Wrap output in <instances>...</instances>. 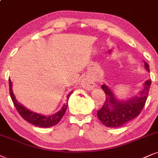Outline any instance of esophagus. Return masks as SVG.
Wrapping results in <instances>:
<instances>
[{
    "instance_id": "obj_1",
    "label": "esophagus",
    "mask_w": 158,
    "mask_h": 158,
    "mask_svg": "<svg viewBox=\"0 0 158 158\" xmlns=\"http://www.w3.org/2000/svg\"><path fill=\"white\" fill-rule=\"evenodd\" d=\"M81 85L85 89H92L95 86L94 81L89 77H84L81 81Z\"/></svg>"
}]
</instances>
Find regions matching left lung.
I'll return each mask as SVG.
<instances>
[{"label": "left lung", "mask_w": 158, "mask_h": 158, "mask_svg": "<svg viewBox=\"0 0 158 158\" xmlns=\"http://www.w3.org/2000/svg\"><path fill=\"white\" fill-rule=\"evenodd\" d=\"M145 68L149 72V66L146 62ZM151 83V80H148L137 96L122 102L115 98L111 89L102 85L106 98L102 108L97 110L100 122L109 127H119L137 117L145 106Z\"/></svg>", "instance_id": "left-lung-1"}]
</instances>
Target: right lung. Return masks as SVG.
<instances>
[{"label": "right lung", "mask_w": 158, "mask_h": 158, "mask_svg": "<svg viewBox=\"0 0 158 158\" xmlns=\"http://www.w3.org/2000/svg\"><path fill=\"white\" fill-rule=\"evenodd\" d=\"M9 93H10V96L12 102L15 105V108H16L17 110L18 111L22 117L24 118L25 121L29 122V123L34 124L35 126L41 127H50L55 126L57 124L60 120L61 119L63 116L65 114L66 110L67 108V102L64 105L63 108H61V110H59L56 114L51 115V116H44L41 114H35V113L31 111L28 109L25 108L20 103H19L15 99V95H14L12 92V89H11V80L9 78ZM72 92H70L69 94L67 95V100L71 94ZM68 102V101H67Z\"/></svg>", "instance_id": "add662e5"}]
</instances>
